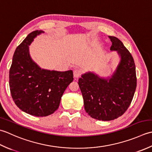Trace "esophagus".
I'll return each mask as SVG.
<instances>
[{
    "label": "esophagus",
    "mask_w": 152,
    "mask_h": 152,
    "mask_svg": "<svg viewBox=\"0 0 152 152\" xmlns=\"http://www.w3.org/2000/svg\"><path fill=\"white\" fill-rule=\"evenodd\" d=\"M73 76L75 79L78 78L80 76V71L79 69H75L73 72Z\"/></svg>",
    "instance_id": "obj_1"
}]
</instances>
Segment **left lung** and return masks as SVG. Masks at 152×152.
I'll use <instances>...</instances> for the list:
<instances>
[{
    "mask_svg": "<svg viewBox=\"0 0 152 152\" xmlns=\"http://www.w3.org/2000/svg\"><path fill=\"white\" fill-rule=\"evenodd\" d=\"M111 51H116L120 58L111 77H102L92 72L81 75L78 84L86 112L92 118L111 121L121 116L128 109L137 88L134 60L123 42L109 36Z\"/></svg>",
    "mask_w": 152,
    "mask_h": 152,
    "instance_id": "1",
    "label": "left lung"
}]
</instances>
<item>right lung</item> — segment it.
Segmentation results:
<instances>
[{"label": "right lung", "instance_id": "add662e5", "mask_svg": "<svg viewBox=\"0 0 152 152\" xmlns=\"http://www.w3.org/2000/svg\"><path fill=\"white\" fill-rule=\"evenodd\" d=\"M44 33L33 31L18 46L9 72V85L15 105L36 117L48 116L57 110L65 90L73 80L72 70L42 69L32 60L29 46Z\"/></svg>", "mask_w": 152, "mask_h": 152}]
</instances>
